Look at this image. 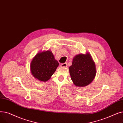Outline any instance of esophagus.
Masks as SVG:
<instances>
[{
  "instance_id": "34e87169",
  "label": "esophagus",
  "mask_w": 123,
  "mask_h": 123,
  "mask_svg": "<svg viewBox=\"0 0 123 123\" xmlns=\"http://www.w3.org/2000/svg\"><path fill=\"white\" fill-rule=\"evenodd\" d=\"M61 67H62V68H66V67H67V66H68L67 63L65 62V63H62V64H61Z\"/></svg>"
}]
</instances>
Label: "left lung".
I'll return each mask as SVG.
<instances>
[{"label": "left lung", "instance_id": "1", "mask_svg": "<svg viewBox=\"0 0 123 123\" xmlns=\"http://www.w3.org/2000/svg\"><path fill=\"white\" fill-rule=\"evenodd\" d=\"M71 78L76 86L84 87L90 84L96 75L95 63L89 52L80 54L73 58L69 67Z\"/></svg>", "mask_w": 123, "mask_h": 123}]
</instances>
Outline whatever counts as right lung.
Here are the masks:
<instances>
[{"label": "right lung", "instance_id": "right-lung-1", "mask_svg": "<svg viewBox=\"0 0 123 123\" xmlns=\"http://www.w3.org/2000/svg\"><path fill=\"white\" fill-rule=\"evenodd\" d=\"M58 65L51 51H40L31 61V73L36 80L45 82L51 78Z\"/></svg>", "mask_w": 123, "mask_h": 123}]
</instances>
